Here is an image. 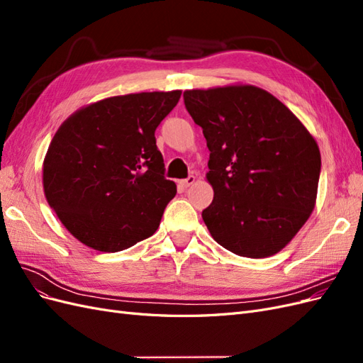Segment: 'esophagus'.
I'll return each mask as SVG.
<instances>
[{
    "mask_svg": "<svg viewBox=\"0 0 363 363\" xmlns=\"http://www.w3.org/2000/svg\"><path fill=\"white\" fill-rule=\"evenodd\" d=\"M195 180H196V179L194 177V175H189L188 179L180 180V182H179V184L182 186V188H184V189H186V188H189V186H192V184L195 183Z\"/></svg>",
    "mask_w": 363,
    "mask_h": 363,
    "instance_id": "34e87169",
    "label": "esophagus"
}]
</instances>
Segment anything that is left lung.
<instances>
[{"instance_id":"1","label":"left lung","mask_w":363,"mask_h":363,"mask_svg":"<svg viewBox=\"0 0 363 363\" xmlns=\"http://www.w3.org/2000/svg\"><path fill=\"white\" fill-rule=\"evenodd\" d=\"M183 98L211 151L213 201L201 213L208 232L238 256L276 255L315 207L321 155L313 136L256 86L194 89Z\"/></svg>"}]
</instances>
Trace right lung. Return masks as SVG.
<instances>
[{
	"label": "right lung",
	"mask_w": 363,
	"mask_h": 363,
	"mask_svg": "<svg viewBox=\"0 0 363 363\" xmlns=\"http://www.w3.org/2000/svg\"><path fill=\"white\" fill-rule=\"evenodd\" d=\"M182 91L106 98L71 115L43 160L47 201L68 232L98 251L155 235L175 183L164 179L155 131Z\"/></svg>",
	"instance_id": "obj_1"
}]
</instances>
